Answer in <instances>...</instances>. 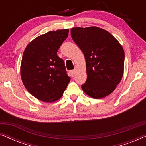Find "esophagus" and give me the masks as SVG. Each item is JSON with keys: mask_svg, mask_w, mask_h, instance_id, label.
I'll list each match as a JSON object with an SVG mask.
<instances>
[{"mask_svg": "<svg viewBox=\"0 0 146 146\" xmlns=\"http://www.w3.org/2000/svg\"><path fill=\"white\" fill-rule=\"evenodd\" d=\"M76 70H72L70 71V73L72 77L74 76L75 74H76Z\"/></svg>", "mask_w": 146, "mask_h": 146, "instance_id": "obj_1", "label": "esophagus"}]
</instances>
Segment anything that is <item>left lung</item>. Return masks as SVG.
<instances>
[{"mask_svg": "<svg viewBox=\"0 0 146 146\" xmlns=\"http://www.w3.org/2000/svg\"><path fill=\"white\" fill-rule=\"evenodd\" d=\"M71 36L85 56L87 80L81 86L94 98H102L114 90L121 81L125 54L118 41L98 27H76Z\"/></svg>", "mask_w": 146, "mask_h": 146, "instance_id": "1", "label": "left lung"}]
</instances>
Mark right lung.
<instances>
[{"instance_id":"obj_1","label":"right lung","mask_w":146,"mask_h":146,"mask_svg":"<svg viewBox=\"0 0 146 146\" xmlns=\"http://www.w3.org/2000/svg\"><path fill=\"white\" fill-rule=\"evenodd\" d=\"M68 32V29L48 32L34 39L24 51L22 80L27 90L40 100H58L70 80L64 62L57 55Z\"/></svg>"}]
</instances>
